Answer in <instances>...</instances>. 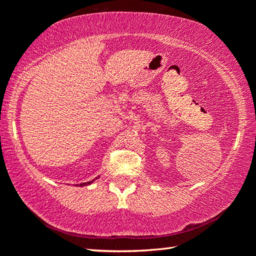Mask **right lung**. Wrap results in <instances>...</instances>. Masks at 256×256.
<instances>
[{
    "instance_id": "right-lung-1",
    "label": "right lung",
    "mask_w": 256,
    "mask_h": 256,
    "mask_svg": "<svg viewBox=\"0 0 256 256\" xmlns=\"http://www.w3.org/2000/svg\"><path fill=\"white\" fill-rule=\"evenodd\" d=\"M94 180H97V178H94ZM94 180H92V182H86V183H82V184H80V186H86V185H89V184H92Z\"/></svg>"
}]
</instances>
